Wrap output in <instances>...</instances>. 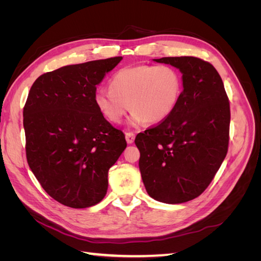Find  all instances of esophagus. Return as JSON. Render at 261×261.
I'll list each match as a JSON object with an SVG mask.
<instances>
[{
	"mask_svg": "<svg viewBox=\"0 0 261 261\" xmlns=\"http://www.w3.org/2000/svg\"><path fill=\"white\" fill-rule=\"evenodd\" d=\"M125 138H126V141H127V144H133L134 140H135V134L132 132L125 133Z\"/></svg>",
	"mask_w": 261,
	"mask_h": 261,
	"instance_id": "34e87169",
	"label": "esophagus"
}]
</instances>
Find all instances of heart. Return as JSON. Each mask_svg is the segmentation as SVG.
I'll return each instance as SVG.
<instances>
[{"mask_svg": "<svg viewBox=\"0 0 261 261\" xmlns=\"http://www.w3.org/2000/svg\"><path fill=\"white\" fill-rule=\"evenodd\" d=\"M181 93V80L171 66L136 65L116 72L110 81V89L94 93V103L106 120L121 123L133 111L132 125L161 123L174 112ZM131 107H129V106Z\"/></svg>", "mask_w": 261, "mask_h": 261, "instance_id": "b5f03b06", "label": "heart"}]
</instances>
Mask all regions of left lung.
Returning <instances> with one entry per match:
<instances>
[{
  "label": "left lung",
  "instance_id": "obj_1",
  "mask_svg": "<svg viewBox=\"0 0 261 261\" xmlns=\"http://www.w3.org/2000/svg\"><path fill=\"white\" fill-rule=\"evenodd\" d=\"M178 68L183 91L167 120L139 133V170L153 199L181 203L201 195L227 153L230 102L209 62L195 57L154 60Z\"/></svg>",
  "mask_w": 261,
  "mask_h": 261
}]
</instances>
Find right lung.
I'll return each instance as SVG.
<instances>
[{
  "label": "right lung",
  "instance_id": "right-lung-1",
  "mask_svg": "<svg viewBox=\"0 0 261 261\" xmlns=\"http://www.w3.org/2000/svg\"><path fill=\"white\" fill-rule=\"evenodd\" d=\"M122 57L68 65L39 76L23 107L26 156L53 199L87 208L105 198L109 169L127 146L94 103L97 85Z\"/></svg>",
  "mask_w": 261,
  "mask_h": 261
}]
</instances>
